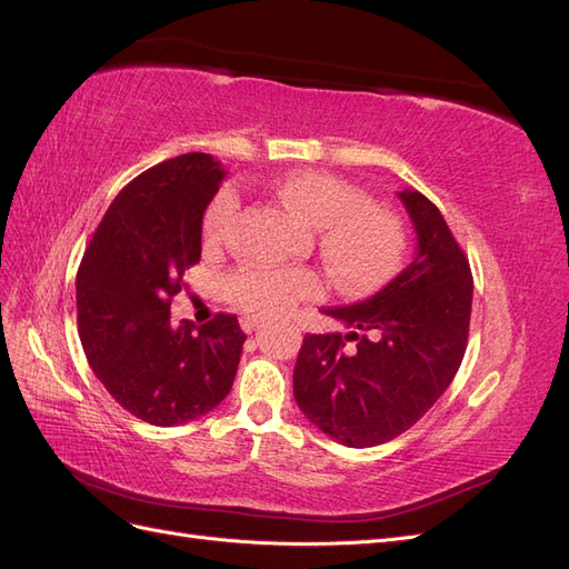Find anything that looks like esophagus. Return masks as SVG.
<instances>
[{
	"instance_id": "esophagus-1",
	"label": "esophagus",
	"mask_w": 569,
	"mask_h": 569,
	"mask_svg": "<svg viewBox=\"0 0 569 569\" xmlns=\"http://www.w3.org/2000/svg\"><path fill=\"white\" fill-rule=\"evenodd\" d=\"M261 322H263V320L251 318V316H244V318H242V330H244L247 335H251V332H256V330H258V327H261Z\"/></svg>"
}]
</instances>
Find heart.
I'll use <instances>...</instances> for the list:
<instances>
[{"instance_id": "1", "label": "heart", "mask_w": 569, "mask_h": 569, "mask_svg": "<svg viewBox=\"0 0 569 569\" xmlns=\"http://www.w3.org/2000/svg\"><path fill=\"white\" fill-rule=\"evenodd\" d=\"M278 194L306 226L320 228V251L337 282L351 295H372L399 274L406 232L399 218L370 203L363 189L320 170L282 180ZM239 206L232 184L222 187L203 216V239L218 244ZM239 311L278 316L303 299H320L325 282L306 268H242L226 282Z\"/></svg>"}]
</instances>
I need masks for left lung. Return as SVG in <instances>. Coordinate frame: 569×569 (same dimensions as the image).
Masks as SVG:
<instances>
[{
  "instance_id": "1",
  "label": "left lung",
  "mask_w": 569,
  "mask_h": 569,
  "mask_svg": "<svg viewBox=\"0 0 569 569\" xmlns=\"http://www.w3.org/2000/svg\"><path fill=\"white\" fill-rule=\"evenodd\" d=\"M399 199L418 237L412 261L375 297L325 308L358 332L306 335L295 368L303 416L351 449L391 441L416 425L449 389L468 347V258L425 194L403 189Z\"/></svg>"
}]
</instances>
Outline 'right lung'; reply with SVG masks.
<instances>
[{
	"label": "right lung",
	"instance_id": "add662e5",
	"mask_svg": "<svg viewBox=\"0 0 569 569\" xmlns=\"http://www.w3.org/2000/svg\"><path fill=\"white\" fill-rule=\"evenodd\" d=\"M228 170L182 153L144 170L109 206L76 278L78 332L113 399L157 427L197 420L232 389L247 335L234 316L170 320L184 270L201 258V222Z\"/></svg>",
	"mask_w": 569,
	"mask_h": 569
}]
</instances>
